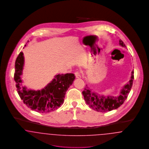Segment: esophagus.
<instances>
[{"label":"esophagus","instance_id":"34e87169","mask_svg":"<svg viewBox=\"0 0 149 149\" xmlns=\"http://www.w3.org/2000/svg\"><path fill=\"white\" fill-rule=\"evenodd\" d=\"M75 75L77 78H81V75L80 74L79 72H75Z\"/></svg>","mask_w":149,"mask_h":149}]
</instances>
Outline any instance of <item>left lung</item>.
Segmentation results:
<instances>
[{
  "label": "left lung",
  "instance_id": "obj_1",
  "mask_svg": "<svg viewBox=\"0 0 149 149\" xmlns=\"http://www.w3.org/2000/svg\"><path fill=\"white\" fill-rule=\"evenodd\" d=\"M120 45L123 47H126L125 45L120 40ZM134 71L131 72L130 80L120 90V95L117 97L104 96L94 92L86 85L84 91L82 92L86 103L93 109L100 112H107L118 108L123 103L127 98L133 84L134 78Z\"/></svg>",
  "mask_w": 149,
  "mask_h": 149
}]
</instances>
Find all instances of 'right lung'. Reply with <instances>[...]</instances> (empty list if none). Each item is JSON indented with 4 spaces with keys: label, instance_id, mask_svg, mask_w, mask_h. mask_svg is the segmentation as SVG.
I'll list each match as a JSON object with an SVG mask.
<instances>
[{
    "label": "right lung",
    "instance_id": "1",
    "mask_svg": "<svg viewBox=\"0 0 149 149\" xmlns=\"http://www.w3.org/2000/svg\"><path fill=\"white\" fill-rule=\"evenodd\" d=\"M24 64L23 53L21 52L15 60L14 79L17 92L23 103L32 110L39 113H49L57 109L64 102L66 92L75 78L74 74H58L42 89H27L22 84Z\"/></svg>",
    "mask_w": 149,
    "mask_h": 149
}]
</instances>
